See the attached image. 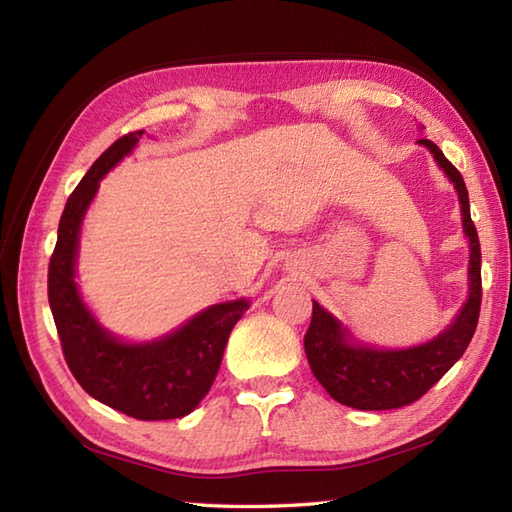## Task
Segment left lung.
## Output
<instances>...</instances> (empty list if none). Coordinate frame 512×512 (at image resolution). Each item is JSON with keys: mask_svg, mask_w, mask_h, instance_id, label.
Listing matches in <instances>:
<instances>
[{"mask_svg": "<svg viewBox=\"0 0 512 512\" xmlns=\"http://www.w3.org/2000/svg\"><path fill=\"white\" fill-rule=\"evenodd\" d=\"M418 145L427 147L438 167L447 173L462 204V226L469 237V299L447 330L416 347L407 350H376L358 345L345 325L312 301V321L303 339L312 374L317 376L325 391L345 407L361 411L400 409L416 402L420 396L449 372L455 361L469 347L482 303V250L475 224L471 220L469 191L451 162L444 158L440 147L427 138Z\"/></svg>", "mask_w": 512, "mask_h": 512, "instance_id": "obj_1", "label": "left lung"}]
</instances>
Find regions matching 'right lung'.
I'll return each mask as SVG.
<instances>
[{"mask_svg":"<svg viewBox=\"0 0 512 512\" xmlns=\"http://www.w3.org/2000/svg\"><path fill=\"white\" fill-rule=\"evenodd\" d=\"M140 136L143 129L105 149L65 202L48 266V301L76 383L103 405L136 420H171L187 416L209 394L228 336L250 303H215L151 343L116 339L83 303L74 281L83 215L101 178L136 147Z\"/></svg>","mask_w":512,"mask_h":512,"instance_id":"1","label":"right lung"}]
</instances>
